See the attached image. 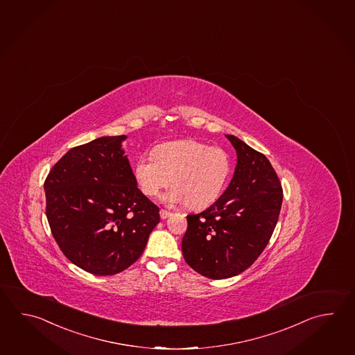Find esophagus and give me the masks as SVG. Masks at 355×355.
Instances as JSON below:
<instances>
[{"label":"esophagus","instance_id":"esophagus-1","mask_svg":"<svg viewBox=\"0 0 355 355\" xmlns=\"http://www.w3.org/2000/svg\"><path fill=\"white\" fill-rule=\"evenodd\" d=\"M160 218H162V220H166V218H168V217L171 216V215H172V214H171V212H169V211H166V210H160Z\"/></svg>","mask_w":355,"mask_h":355}]
</instances>
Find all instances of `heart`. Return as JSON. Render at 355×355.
<instances>
[{"label":"heart","mask_w":355,"mask_h":355,"mask_svg":"<svg viewBox=\"0 0 355 355\" xmlns=\"http://www.w3.org/2000/svg\"><path fill=\"white\" fill-rule=\"evenodd\" d=\"M132 173L145 196L158 195L172 181L173 187L162 201L169 206L189 203V207L200 210L221 195L230 174V158L217 146L175 140L155 146L153 157H139Z\"/></svg>","instance_id":"obj_1"}]
</instances>
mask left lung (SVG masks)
Returning <instances> with one entry per match:
<instances>
[{
  "mask_svg": "<svg viewBox=\"0 0 355 355\" xmlns=\"http://www.w3.org/2000/svg\"><path fill=\"white\" fill-rule=\"evenodd\" d=\"M236 166L223 195L209 209L187 216L184 261L197 273L225 279L244 272L270 239L282 207L281 182L270 162L234 135Z\"/></svg>",
  "mask_w": 355,
  "mask_h": 355,
  "instance_id": "8db88e82",
  "label": "left lung"
}]
</instances>
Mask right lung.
<instances>
[{"label": "right lung", "instance_id": "obj_1", "mask_svg": "<svg viewBox=\"0 0 355 355\" xmlns=\"http://www.w3.org/2000/svg\"><path fill=\"white\" fill-rule=\"evenodd\" d=\"M126 138L102 137L72 148L44 183L54 239L73 264L92 275L130 267L160 221L158 206L138 189L123 149Z\"/></svg>", "mask_w": 355, "mask_h": 355}]
</instances>
